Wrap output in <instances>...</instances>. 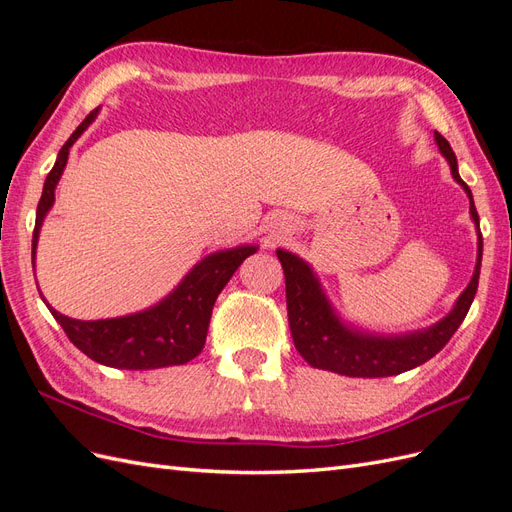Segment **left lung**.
Segmentation results:
<instances>
[{
    "label": "left lung",
    "mask_w": 512,
    "mask_h": 512,
    "mask_svg": "<svg viewBox=\"0 0 512 512\" xmlns=\"http://www.w3.org/2000/svg\"><path fill=\"white\" fill-rule=\"evenodd\" d=\"M436 143L442 156L451 164L453 177L468 192L472 220L478 224L472 192L466 181L459 177L457 158L451 145L438 132ZM277 258L282 262L286 277V305L292 339L303 359L312 367L329 369L333 374L352 378H386L404 374V371L412 367L423 365L431 356H436L448 344V339L455 335L463 318L468 316V309L476 297L480 258H483V237H478V262L472 282L463 290L453 312L427 331L401 337H376L346 329L333 314L312 269L301 258L284 250H277Z\"/></svg>",
    "instance_id": "obj_1"
}]
</instances>
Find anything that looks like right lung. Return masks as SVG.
Listing matches in <instances>:
<instances>
[{"label":"right lung","mask_w":512,"mask_h":512,"mask_svg":"<svg viewBox=\"0 0 512 512\" xmlns=\"http://www.w3.org/2000/svg\"><path fill=\"white\" fill-rule=\"evenodd\" d=\"M98 111H91L79 128L61 147L53 170L44 181V190L36 209V228L32 239V260L36 258L38 232L46 211L55 200V185L64 173L68 151L74 145ZM256 252V247L245 245L237 250L218 252L185 275L173 294L141 314L108 318V320H74L55 312L51 314L66 331L70 342L87 354L91 361L117 369H158L168 365H183L192 361L205 348L211 309L218 294L239 269L241 262Z\"/></svg>","instance_id":"right-lung-1"}]
</instances>
